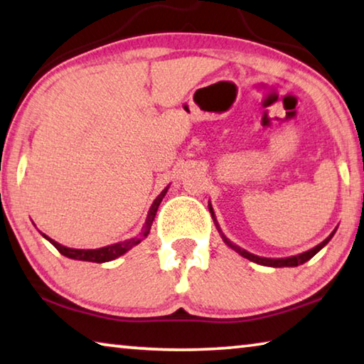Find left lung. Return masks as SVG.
<instances>
[{"label": "left lung", "mask_w": 364, "mask_h": 364, "mask_svg": "<svg viewBox=\"0 0 364 364\" xmlns=\"http://www.w3.org/2000/svg\"><path fill=\"white\" fill-rule=\"evenodd\" d=\"M209 210H210V213H212V218H213V223H215V227H217V230H218V233H220V236H222V240L225 241V245L227 246H230L232 247L233 251H236L238 252L240 256H243V257H246V259H250V261H252V262H256V264H261V265H265V267H296V265H301V264H304V262H308L311 257L313 256H316L317 252H319L322 247H324L328 241L332 240V236L336 235V232H337V228L333 230V232L327 236V238L322 241V243H319L317 246H314L313 250H308V251H304V252H301V255H296V256H290V257H277V259H274V257H261V256H256V255H252V252H247L246 250H243V247H240L238 245H235V243H232V241H230L227 236H225L223 233H222V230H220V225H218V222H217V218H215V213H213V209H212V205H210V203H209Z\"/></svg>", "instance_id": "left-lung-1"}]
</instances>
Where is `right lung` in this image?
<instances>
[{
    "instance_id": "obj_1",
    "label": "right lung",
    "mask_w": 364,
    "mask_h": 364,
    "mask_svg": "<svg viewBox=\"0 0 364 364\" xmlns=\"http://www.w3.org/2000/svg\"><path fill=\"white\" fill-rule=\"evenodd\" d=\"M170 184L166 186L164 191H161L155 200L151 205V209H149L147 213V218H146V223H144L142 230L139 232V235L132 236L129 240H124V241H119V243H114V245H108V246H103V247H97V250H74V247H68V246H63L60 243H56L55 240H51L50 236H47L45 233H42V236L45 240H48L51 245H53L58 251L61 252L63 256H66L69 259H76V261H87V262H97V264H102V262H108V261H113V259H117L119 256H123L128 252L132 247L137 246L141 243L144 238H147L149 232H151V227H152V222L155 218V213H157L159 205L161 203V199L165 198L166 191H168Z\"/></svg>"
}]
</instances>
